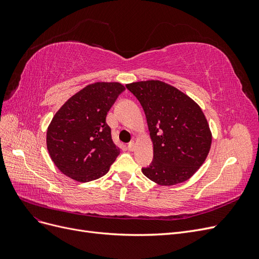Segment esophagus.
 <instances>
[{
	"label": "esophagus",
	"instance_id": "obj_1",
	"mask_svg": "<svg viewBox=\"0 0 259 259\" xmlns=\"http://www.w3.org/2000/svg\"><path fill=\"white\" fill-rule=\"evenodd\" d=\"M136 146H137V144H136L135 142L130 143V144H128V150H130V151H134L135 149H136Z\"/></svg>",
	"mask_w": 259,
	"mask_h": 259
}]
</instances>
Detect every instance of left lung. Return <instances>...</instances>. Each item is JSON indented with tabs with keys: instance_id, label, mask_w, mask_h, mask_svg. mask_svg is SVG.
Returning <instances> with one entry per match:
<instances>
[{
	"instance_id": "obj_1",
	"label": "left lung",
	"mask_w": 259,
	"mask_h": 259,
	"mask_svg": "<svg viewBox=\"0 0 259 259\" xmlns=\"http://www.w3.org/2000/svg\"><path fill=\"white\" fill-rule=\"evenodd\" d=\"M142 105L153 146L144 175L159 186L190 179L205 162L211 132L201 107L178 89L159 80L126 84Z\"/></svg>"
}]
</instances>
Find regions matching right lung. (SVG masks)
Returning <instances> with one entry per match:
<instances>
[{
    "label": "right lung",
    "mask_w": 259,
    "mask_h": 259,
    "mask_svg": "<svg viewBox=\"0 0 259 259\" xmlns=\"http://www.w3.org/2000/svg\"><path fill=\"white\" fill-rule=\"evenodd\" d=\"M124 90L119 82L89 84L54 115L46 132V147L62 174L88 183L108 173L120 149L112 142L106 117Z\"/></svg>",
    "instance_id": "1"
}]
</instances>
